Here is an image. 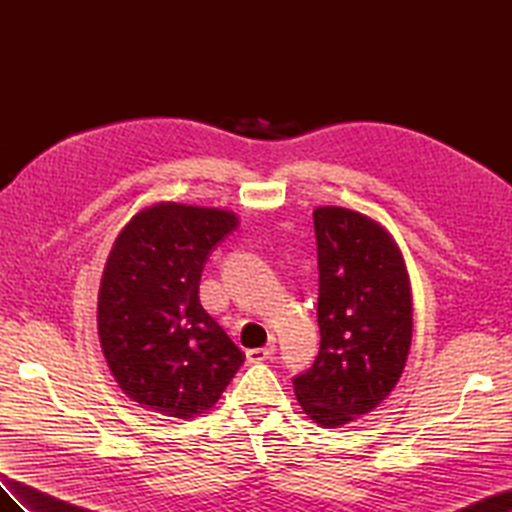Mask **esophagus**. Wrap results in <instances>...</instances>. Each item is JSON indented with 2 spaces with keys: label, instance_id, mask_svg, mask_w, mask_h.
Segmentation results:
<instances>
[{
  "label": "esophagus",
  "instance_id": "34e87169",
  "mask_svg": "<svg viewBox=\"0 0 512 512\" xmlns=\"http://www.w3.org/2000/svg\"><path fill=\"white\" fill-rule=\"evenodd\" d=\"M273 354H275V344H269V346H265V348H252V350H247V352H245L247 361H250V363L267 361V359H271Z\"/></svg>",
  "mask_w": 512,
  "mask_h": 512
}]
</instances>
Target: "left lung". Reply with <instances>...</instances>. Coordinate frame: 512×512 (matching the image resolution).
<instances>
[{"label":"left lung","mask_w":512,"mask_h":512,"mask_svg":"<svg viewBox=\"0 0 512 512\" xmlns=\"http://www.w3.org/2000/svg\"><path fill=\"white\" fill-rule=\"evenodd\" d=\"M314 230L320 350L292 384L312 421L339 427L395 389L412 342V299L404 260L380 224L318 207Z\"/></svg>","instance_id":"8db88e82"}]
</instances>
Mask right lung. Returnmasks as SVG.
Returning <instances> with one entry per match:
<instances>
[{
    "label": "right lung",
    "instance_id": "1",
    "mask_svg": "<svg viewBox=\"0 0 512 512\" xmlns=\"http://www.w3.org/2000/svg\"><path fill=\"white\" fill-rule=\"evenodd\" d=\"M237 218L160 203L136 213L106 260L98 333L128 397L164 416L192 418L220 399L245 361L198 299L211 252Z\"/></svg>",
    "mask_w": 512,
    "mask_h": 512
}]
</instances>
